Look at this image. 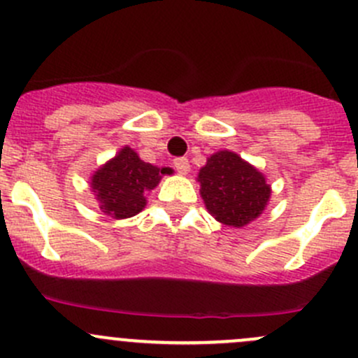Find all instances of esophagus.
I'll use <instances>...</instances> for the list:
<instances>
[{
	"label": "esophagus",
	"instance_id": "1",
	"mask_svg": "<svg viewBox=\"0 0 358 358\" xmlns=\"http://www.w3.org/2000/svg\"><path fill=\"white\" fill-rule=\"evenodd\" d=\"M173 164H175L176 171H178L180 175H187V173H189V169H190L189 159H187V157H176Z\"/></svg>",
	"mask_w": 358,
	"mask_h": 358
}]
</instances>
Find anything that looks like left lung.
I'll use <instances>...</instances> for the list:
<instances>
[{
    "label": "left lung",
    "mask_w": 358,
    "mask_h": 358,
    "mask_svg": "<svg viewBox=\"0 0 358 358\" xmlns=\"http://www.w3.org/2000/svg\"><path fill=\"white\" fill-rule=\"evenodd\" d=\"M197 182L209 215L223 225L237 229L258 218L272 194L265 176L230 150H220L208 157Z\"/></svg>",
    "instance_id": "obj_1"
}]
</instances>
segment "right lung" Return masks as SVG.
<instances>
[{"label":"right lung","mask_w":358,"mask_h":358,"mask_svg":"<svg viewBox=\"0 0 358 358\" xmlns=\"http://www.w3.org/2000/svg\"><path fill=\"white\" fill-rule=\"evenodd\" d=\"M169 168L143 162L129 147H122L114 159L100 166L92 176V192L100 202L103 215L114 220L135 216L145 208V194L156 189Z\"/></svg>","instance_id":"add662e5"}]
</instances>
